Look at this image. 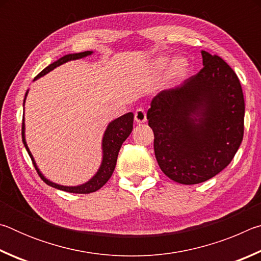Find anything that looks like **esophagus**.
I'll use <instances>...</instances> for the list:
<instances>
[{
  "label": "esophagus",
  "mask_w": 261,
  "mask_h": 261,
  "mask_svg": "<svg viewBox=\"0 0 261 261\" xmlns=\"http://www.w3.org/2000/svg\"><path fill=\"white\" fill-rule=\"evenodd\" d=\"M146 113H145V110L143 108H138L135 112V121L137 123H145L146 122Z\"/></svg>",
  "instance_id": "1"
}]
</instances>
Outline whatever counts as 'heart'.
Wrapping results in <instances>:
<instances>
[{"mask_svg": "<svg viewBox=\"0 0 261 261\" xmlns=\"http://www.w3.org/2000/svg\"><path fill=\"white\" fill-rule=\"evenodd\" d=\"M170 63V60L168 57H159V59L155 61V68L159 71H163L166 70L168 65ZM189 70V63L187 60L183 59H178L175 60L171 64L170 68V77L173 78H180L184 77L187 74Z\"/></svg>", "mask_w": 261, "mask_h": 261, "instance_id": "heart-1", "label": "heart"}]
</instances>
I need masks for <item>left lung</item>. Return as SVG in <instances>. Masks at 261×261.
Returning <instances> with one entry per match:
<instances>
[{"label": "left lung", "instance_id": "1", "mask_svg": "<svg viewBox=\"0 0 261 261\" xmlns=\"http://www.w3.org/2000/svg\"><path fill=\"white\" fill-rule=\"evenodd\" d=\"M202 68L154 96L147 112L161 170L180 184L214 177L235 156L244 135L240 79L218 55L201 50Z\"/></svg>", "mask_w": 261, "mask_h": 261}]
</instances>
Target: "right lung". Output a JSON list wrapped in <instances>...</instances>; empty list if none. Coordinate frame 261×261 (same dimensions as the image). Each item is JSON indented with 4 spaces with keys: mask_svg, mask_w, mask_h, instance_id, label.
Wrapping results in <instances>:
<instances>
[{
    "mask_svg": "<svg viewBox=\"0 0 261 261\" xmlns=\"http://www.w3.org/2000/svg\"><path fill=\"white\" fill-rule=\"evenodd\" d=\"M93 51L87 50L83 53H76V54H68L63 57H61L60 60L55 61L54 63L49 64L47 68L43 69L42 71L34 78V81H37L38 78L45 76L46 73L51 71V70H54L57 67H60V65H62L63 63H67V62L72 61V60L83 59V57L91 55ZM29 91L26 92L25 99ZM25 99H24V103H25ZM132 129H134V114L132 113L122 115L121 117H118L116 120H114L109 123L107 129L105 131L103 138H102V162H101L99 170L96 171V174L90 180H88V182L84 183L82 185H77V187H64V185L56 184L54 182H51V180L47 179L45 176L41 174V171L39 170L37 163L34 161L33 155L30 152L28 144H26L24 117H23V125H21V138H23L24 146L29 153L31 160L33 162V166L35 169H37V173L46 184L49 185V187L62 190V191H65V192H70V193H91V192L98 191V190L102 188L103 185L108 182V179L112 177L115 166H116L118 152H120L123 141L130 136Z\"/></svg>",
    "mask_w": 261,
    "mask_h": 261,
    "instance_id": "obj_1",
    "label": "right lung"
}]
</instances>
